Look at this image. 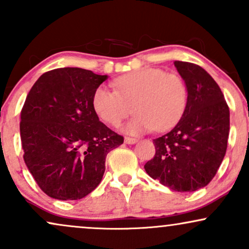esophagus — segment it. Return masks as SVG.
Masks as SVG:
<instances>
[{
  "label": "esophagus",
  "mask_w": 249,
  "mask_h": 249,
  "mask_svg": "<svg viewBox=\"0 0 249 249\" xmlns=\"http://www.w3.org/2000/svg\"><path fill=\"white\" fill-rule=\"evenodd\" d=\"M137 142H138V139H136V138H130V137H126V138H125V142L128 145L136 144Z\"/></svg>",
  "instance_id": "obj_1"
}]
</instances>
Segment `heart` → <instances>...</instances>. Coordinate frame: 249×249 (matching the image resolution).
Returning a JSON list of instances; mask_svg holds the SVG:
<instances>
[{"mask_svg": "<svg viewBox=\"0 0 249 249\" xmlns=\"http://www.w3.org/2000/svg\"><path fill=\"white\" fill-rule=\"evenodd\" d=\"M114 90L99 85L91 97L93 111L102 122L119 126L130 115L136 116L124 126L132 136L166 131L178 123L186 108V83L177 73L156 68H145L127 73L113 82Z\"/></svg>", "mask_w": 249, "mask_h": 249, "instance_id": "b5f03b06", "label": "heart"}]
</instances>
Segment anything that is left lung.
<instances>
[{"instance_id": "1", "label": "left lung", "mask_w": 249, "mask_h": 249, "mask_svg": "<svg viewBox=\"0 0 249 249\" xmlns=\"http://www.w3.org/2000/svg\"><path fill=\"white\" fill-rule=\"evenodd\" d=\"M174 67L186 83V108L170 132L154 139L156 154L144 168L171 190L193 192L206 186L221 165L230 134V108L206 70L180 61Z\"/></svg>"}]
</instances>
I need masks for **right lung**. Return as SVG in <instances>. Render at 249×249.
<instances>
[{"label":"right lung","mask_w":249,"mask_h":249,"mask_svg":"<svg viewBox=\"0 0 249 249\" xmlns=\"http://www.w3.org/2000/svg\"><path fill=\"white\" fill-rule=\"evenodd\" d=\"M107 75L81 68L48 71L37 79L21 111L23 158L37 185L58 200H78L102 181L105 158L124 138L91 105Z\"/></svg>","instance_id":"add662e5"}]
</instances>
